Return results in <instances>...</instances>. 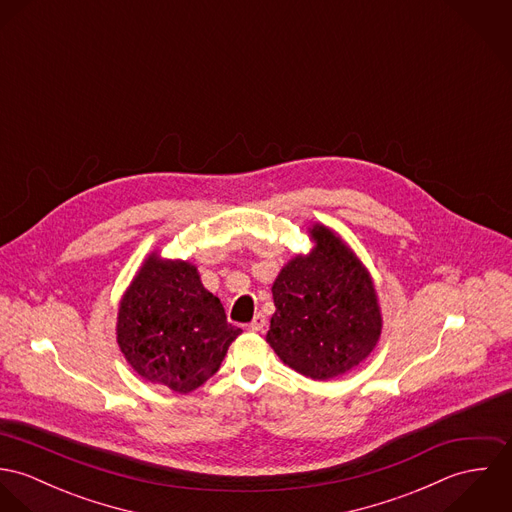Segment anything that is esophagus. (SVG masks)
<instances>
[{
  "label": "esophagus",
  "instance_id": "1",
  "mask_svg": "<svg viewBox=\"0 0 512 512\" xmlns=\"http://www.w3.org/2000/svg\"><path fill=\"white\" fill-rule=\"evenodd\" d=\"M264 327H266V315L264 313H256L254 319L250 321L248 329L250 331H264Z\"/></svg>",
  "mask_w": 512,
  "mask_h": 512
}]
</instances>
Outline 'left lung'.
<instances>
[{
    "instance_id": "obj_1",
    "label": "left lung",
    "mask_w": 512,
    "mask_h": 512,
    "mask_svg": "<svg viewBox=\"0 0 512 512\" xmlns=\"http://www.w3.org/2000/svg\"><path fill=\"white\" fill-rule=\"evenodd\" d=\"M315 248L278 274L276 313L266 341L284 365L313 380H329L363 363L382 329L370 274L327 226L309 228Z\"/></svg>"
}]
</instances>
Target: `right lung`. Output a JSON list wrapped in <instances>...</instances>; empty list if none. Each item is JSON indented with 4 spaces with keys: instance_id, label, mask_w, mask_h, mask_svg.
<instances>
[{
    "instance_id": "add662e5",
    "label": "right lung",
    "mask_w": 512,
    "mask_h": 512,
    "mask_svg": "<svg viewBox=\"0 0 512 512\" xmlns=\"http://www.w3.org/2000/svg\"><path fill=\"white\" fill-rule=\"evenodd\" d=\"M240 333L193 264L157 254L144 262L118 309L116 335L126 361L142 378L179 394L205 384Z\"/></svg>"
}]
</instances>
